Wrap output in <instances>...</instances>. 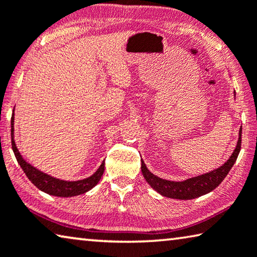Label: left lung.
Instances as JSON below:
<instances>
[{
    "label": "left lung",
    "mask_w": 257,
    "mask_h": 257,
    "mask_svg": "<svg viewBox=\"0 0 257 257\" xmlns=\"http://www.w3.org/2000/svg\"><path fill=\"white\" fill-rule=\"evenodd\" d=\"M240 149H241V128L239 129L237 146L232 152L231 157L227 159L225 164H223L221 167L211 170L209 173L187 178V180L182 182L167 181L151 173L144 164V161L141 160L142 174H143L144 178L153 190H156L158 193L164 195V197L178 199V200H190V199H195L201 197L203 194L209 193L210 191L216 189L221 184L222 181L226 177V175L229 174L232 166L234 165L235 160H237Z\"/></svg>",
    "instance_id": "left-lung-1"
}]
</instances>
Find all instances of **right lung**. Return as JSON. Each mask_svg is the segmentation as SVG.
Segmentation results:
<instances>
[{
    "instance_id": "1",
    "label": "right lung",
    "mask_w": 257,
    "mask_h": 257,
    "mask_svg": "<svg viewBox=\"0 0 257 257\" xmlns=\"http://www.w3.org/2000/svg\"><path fill=\"white\" fill-rule=\"evenodd\" d=\"M15 112V109H14ZM15 113L12 114L11 117V144H12V150H14V153L17 159L18 164L22 167L24 173L26 174L33 184L38 187L39 190L43 191L50 195H55V197H62V198H70V197H75V195L83 194L88 191H90L92 187L97 185V183L100 181L101 176H103L104 170H105V160L101 162L99 168L96 170V173H93L90 177L84 178V180L80 181H64L59 180V178L52 177L50 175L44 174L41 172V170L36 169L35 167L32 166L31 164L23 158L22 154H20L19 150L16 146L15 142Z\"/></svg>"
}]
</instances>
